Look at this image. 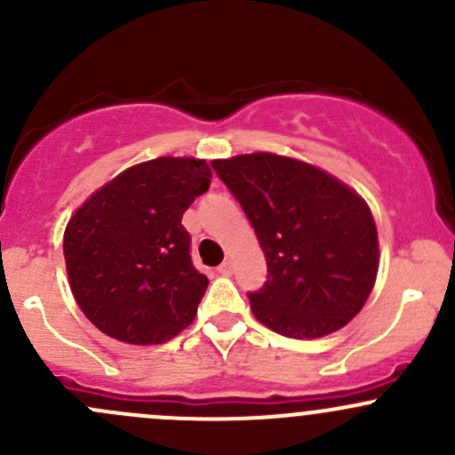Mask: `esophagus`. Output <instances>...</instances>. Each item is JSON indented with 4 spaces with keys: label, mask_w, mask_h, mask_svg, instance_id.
<instances>
[{
    "label": "esophagus",
    "mask_w": 455,
    "mask_h": 455,
    "mask_svg": "<svg viewBox=\"0 0 455 455\" xmlns=\"http://www.w3.org/2000/svg\"><path fill=\"white\" fill-rule=\"evenodd\" d=\"M218 273L220 275H231L233 273V261L231 259H227V261H222V264H220V268H218Z\"/></svg>",
    "instance_id": "esophagus-1"
}]
</instances>
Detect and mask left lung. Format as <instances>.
I'll list each match as a JSON object with an SVG mask.
<instances>
[{"label":"left lung","instance_id":"8db88e82","mask_svg":"<svg viewBox=\"0 0 455 455\" xmlns=\"http://www.w3.org/2000/svg\"><path fill=\"white\" fill-rule=\"evenodd\" d=\"M213 169L266 255L268 279L249 292L255 319L283 337L316 339L359 315L379 270V235L363 198L277 154L213 160Z\"/></svg>","mask_w":455,"mask_h":455}]
</instances>
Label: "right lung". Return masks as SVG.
<instances>
[{
    "label": "right lung",
    "instance_id": "right-lung-1",
    "mask_svg": "<svg viewBox=\"0 0 455 455\" xmlns=\"http://www.w3.org/2000/svg\"><path fill=\"white\" fill-rule=\"evenodd\" d=\"M209 185L204 160L164 156L118 173L72 215L68 279L100 332L156 346L194 321L209 279L191 261L182 213Z\"/></svg>",
    "mask_w": 455,
    "mask_h": 455
}]
</instances>
